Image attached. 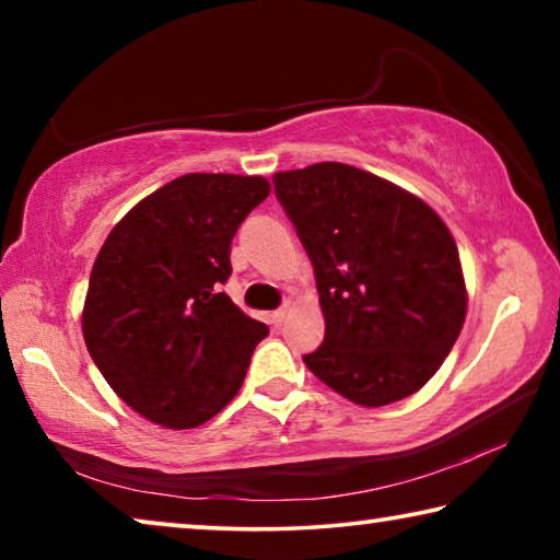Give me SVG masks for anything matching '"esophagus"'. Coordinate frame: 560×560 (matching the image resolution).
I'll return each mask as SVG.
<instances>
[{
	"instance_id": "34e87169",
	"label": "esophagus",
	"mask_w": 560,
	"mask_h": 560,
	"mask_svg": "<svg viewBox=\"0 0 560 560\" xmlns=\"http://www.w3.org/2000/svg\"><path fill=\"white\" fill-rule=\"evenodd\" d=\"M287 316H289V308H279V311H273V314L269 316V320H271V326H281L283 320H287Z\"/></svg>"
}]
</instances>
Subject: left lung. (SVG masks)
<instances>
[{
	"instance_id": "1",
	"label": "left lung",
	"mask_w": 560,
	"mask_h": 560,
	"mask_svg": "<svg viewBox=\"0 0 560 560\" xmlns=\"http://www.w3.org/2000/svg\"><path fill=\"white\" fill-rule=\"evenodd\" d=\"M316 271L326 338L303 363L363 407L405 400L440 371L467 318L450 226L400 185L343 163L273 175Z\"/></svg>"
}]
</instances>
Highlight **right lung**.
Wrapping results in <instances>:
<instances>
[{
	"mask_svg": "<svg viewBox=\"0 0 560 560\" xmlns=\"http://www.w3.org/2000/svg\"><path fill=\"white\" fill-rule=\"evenodd\" d=\"M271 185L261 175L189 173L113 226L93 261L83 340L122 402L167 430H192L240 393L269 334L220 291L232 240Z\"/></svg>",
	"mask_w": 560,
	"mask_h": 560,
	"instance_id": "right-lung-1",
	"label": "right lung"
}]
</instances>
